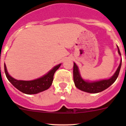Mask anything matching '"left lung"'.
<instances>
[{
  "mask_svg": "<svg viewBox=\"0 0 126 126\" xmlns=\"http://www.w3.org/2000/svg\"><path fill=\"white\" fill-rule=\"evenodd\" d=\"M118 49V53L120 56H121V53L120 52L119 48L117 46ZM122 64V59H121L120 64L118 67L117 69L116 70L115 73L113 74L111 78L106 79L99 80V81H88V80H84L82 78L79 73L78 67L74 62V66H73V79L75 84L76 87L79 90L83 91V92H87L90 93H97L101 92L103 90H106L107 88L112 85L115 80L117 78L119 74L120 69Z\"/></svg>",
  "mask_w": 126,
  "mask_h": 126,
  "instance_id": "1",
  "label": "left lung"
}]
</instances>
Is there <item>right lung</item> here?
<instances>
[{
  "label": "right lung",
  "mask_w": 126,
  "mask_h": 126,
  "mask_svg": "<svg viewBox=\"0 0 126 126\" xmlns=\"http://www.w3.org/2000/svg\"><path fill=\"white\" fill-rule=\"evenodd\" d=\"M61 65V64H59L55 65L46 74L39 78L31 81H23L14 79L8 73L5 64H4V71L7 79L16 88L25 94H32L40 93L50 87L53 79V75Z\"/></svg>",
  "instance_id": "add662e5"
}]
</instances>
